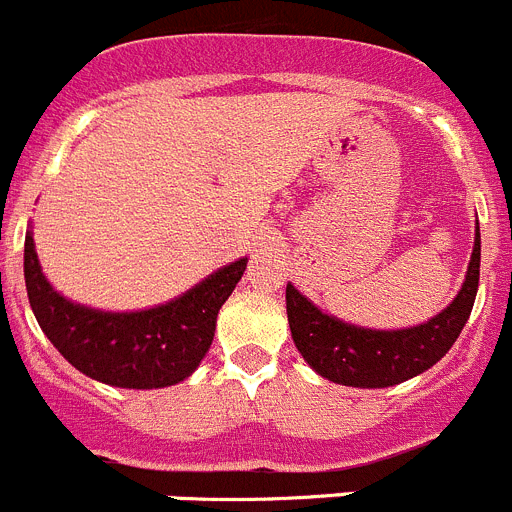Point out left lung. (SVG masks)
Wrapping results in <instances>:
<instances>
[{
    "instance_id": "obj_1",
    "label": "left lung",
    "mask_w": 512,
    "mask_h": 512,
    "mask_svg": "<svg viewBox=\"0 0 512 512\" xmlns=\"http://www.w3.org/2000/svg\"><path fill=\"white\" fill-rule=\"evenodd\" d=\"M480 285V224L457 298L434 319L408 329H367L336 319L308 301L296 285L285 288L290 336L311 370L349 388H390L434 367L462 334Z\"/></svg>"
}]
</instances>
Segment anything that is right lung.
Instances as JSON below:
<instances>
[{
  "label": "right lung",
  "instance_id": "add662e5",
  "mask_svg": "<svg viewBox=\"0 0 512 512\" xmlns=\"http://www.w3.org/2000/svg\"><path fill=\"white\" fill-rule=\"evenodd\" d=\"M245 267L247 257H239L183 296L145 311H101L68 301L50 285L32 232L25 234L27 298L40 329L78 372L114 388H168L191 377L214 342L219 308Z\"/></svg>",
  "mask_w": 512,
  "mask_h": 512
}]
</instances>
